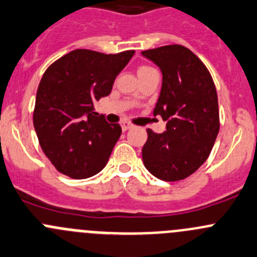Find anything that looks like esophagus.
I'll use <instances>...</instances> for the list:
<instances>
[{
  "mask_svg": "<svg viewBox=\"0 0 257 257\" xmlns=\"http://www.w3.org/2000/svg\"><path fill=\"white\" fill-rule=\"evenodd\" d=\"M132 128H133V124H131L129 121H123V123H121V129H123V132L129 131V129Z\"/></svg>",
  "mask_w": 257,
  "mask_h": 257,
  "instance_id": "1",
  "label": "esophagus"
}]
</instances>
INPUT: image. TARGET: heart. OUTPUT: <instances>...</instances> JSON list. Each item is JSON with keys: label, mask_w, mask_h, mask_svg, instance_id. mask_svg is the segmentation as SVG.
Segmentation results:
<instances>
[{"label": "heart", "mask_w": 257, "mask_h": 257, "mask_svg": "<svg viewBox=\"0 0 257 257\" xmlns=\"http://www.w3.org/2000/svg\"><path fill=\"white\" fill-rule=\"evenodd\" d=\"M156 70L154 68H152V66H148V65H142L141 68L138 69V75H142V74L144 73H149V71H153Z\"/></svg>", "instance_id": "obj_1"}]
</instances>
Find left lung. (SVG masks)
<instances>
[{
    "label": "left lung",
    "mask_w": 257,
    "mask_h": 257,
    "mask_svg": "<svg viewBox=\"0 0 257 257\" xmlns=\"http://www.w3.org/2000/svg\"><path fill=\"white\" fill-rule=\"evenodd\" d=\"M142 54L163 74L154 115L167 121L162 134L147 129L148 139L142 149L144 166L162 181H181L205 163L217 138L220 113L215 83L197 55L182 45Z\"/></svg>",
    "instance_id": "8db88e82"
}]
</instances>
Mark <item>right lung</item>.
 <instances>
[{
    "label": "right lung",
    "instance_id": "add662e5",
    "mask_svg": "<svg viewBox=\"0 0 257 257\" xmlns=\"http://www.w3.org/2000/svg\"><path fill=\"white\" fill-rule=\"evenodd\" d=\"M134 50L103 54L78 49L47 68L39 84L34 126L52 166L74 179L99 173L121 134L94 111L93 103L108 96L116 75Z\"/></svg>",
    "mask_w": 257,
    "mask_h": 257
}]
</instances>
